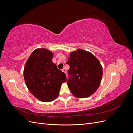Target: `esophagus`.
I'll return each mask as SVG.
<instances>
[{
  "instance_id": "34e87169",
  "label": "esophagus",
  "mask_w": 133,
  "mask_h": 133,
  "mask_svg": "<svg viewBox=\"0 0 133 133\" xmlns=\"http://www.w3.org/2000/svg\"><path fill=\"white\" fill-rule=\"evenodd\" d=\"M62 70V71L64 72V73H65V74L66 73V69H65V68H63V69Z\"/></svg>"
}]
</instances>
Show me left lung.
<instances>
[{
    "mask_svg": "<svg viewBox=\"0 0 133 133\" xmlns=\"http://www.w3.org/2000/svg\"><path fill=\"white\" fill-rule=\"evenodd\" d=\"M66 64L69 78L67 84L75 97L87 98L94 93L102 81L103 68L99 60L89 51L71 52Z\"/></svg>",
    "mask_w": 133,
    "mask_h": 133,
    "instance_id": "obj_1",
    "label": "left lung"
}]
</instances>
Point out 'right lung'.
Masks as SVG:
<instances>
[{
	"instance_id": "1",
	"label": "right lung",
	"mask_w": 133,
	"mask_h": 133,
	"mask_svg": "<svg viewBox=\"0 0 133 133\" xmlns=\"http://www.w3.org/2000/svg\"><path fill=\"white\" fill-rule=\"evenodd\" d=\"M53 54L45 48L37 49L27 60L24 78L27 88L36 98L50 102L57 98L65 74L52 62Z\"/></svg>"
}]
</instances>
